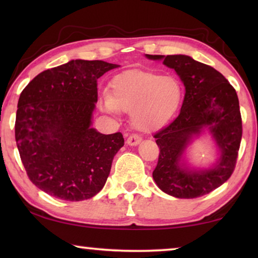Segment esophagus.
<instances>
[{
	"instance_id": "34e87169",
	"label": "esophagus",
	"mask_w": 258,
	"mask_h": 258,
	"mask_svg": "<svg viewBox=\"0 0 258 258\" xmlns=\"http://www.w3.org/2000/svg\"><path fill=\"white\" fill-rule=\"evenodd\" d=\"M141 137H139V135L137 134H132L130 135V137L127 138V140H126V143H127L128 146H138L140 142H141Z\"/></svg>"
}]
</instances>
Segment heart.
<instances>
[{
	"instance_id": "1",
	"label": "heart",
	"mask_w": 258,
	"mask_h": 258,
	"mask_svg": "<svg viewBox=\"0 0 258 258\" xmlns=\"http://www.w3.org/2000/svg\"><path fill=\"white\" fill-rule=\"evenodd\" d=\"M181 97V85L174 77L130 71L113 78L111 93H102V106L110 112H131L135 128L152 132L167 123L180 104Z\"/></svg>"
}]
</instances>
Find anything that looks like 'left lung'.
I'll return each instance as SVG.
<instances>
[{"instance_id": "1", "label": "left lung", "mask_w": 258, "mask_h": 258, "mask_svg": "<svg viewBox=\"0 0 258 258\" xmlns=\"http://www.w3.org/2000/svg\"><path fill=\"white\" fill-rule=\"evenodd\" d=\"M147 56L164 59V64L173 68L185 86L178 116L154 135L160 152L152 177L160 190L173 197H202L228 181L235 168L242 137L237 92L220 72L187 55ZM205 127L220 148V160L208 171H185L179 166L182 151Z\"/></svg>"}]
</instances>
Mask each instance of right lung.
Returning <instances> with one entry per match:
<instances>
[{
    "mask_svg": "<svg viewBox=\"0 0 258 258\" xmlns=\"http://www.w3.org/2000/svg\"><path fill=\"white\" fill-rule=\"evenodd\" d=\"M118 67L101 60H72L47 69L20 94L15 135L33 184L52 197L81 202L102 189L121 147L120 132L91 127L98 78Z\"/></svg>",
    "mask_w": 258,
    "mask_h": 258,
    "instance_id": "right-lung-1",
    "label": "right lung"
}]
</instances>
